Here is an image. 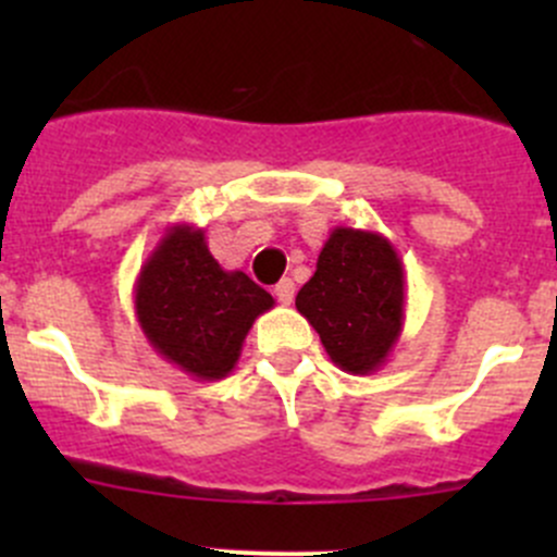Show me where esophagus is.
Segmentation results:
<instances>
[{"label":"esophagus","mask_w":557,"mask_h":557,"mask_svg":"<svg viewBox=\"0 0 557 557\" xmlns=\"http://www.w3.org/2000/svg\"><path fill=\"white\" fill-rule=\"evenodd\" d=\"M294 294H296V285H294V280H280L277 285H274V296H277V301L280 305H290V301H294Z\"/></svg>","instance_id":"1"}]
</instances>
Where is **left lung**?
<instances>
[{"instance_id": "8db88e82", "label": "left lung", "mask_w": 557, "mask_h": 557, "mask_svg": "<svg viewBox=\"0 0 557 557\" xmlns=\"http://www.w3.org/2000/svg\"><path fill=\"white\" fill-rule=\"evenodd\" d=\"M404 299V261L391 239L336 226L296 296V310L310 320L342 372L372 374L401 336Z\"/></svg>"}]
</instances>
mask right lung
Instances as JSON below:
<instances>
[{
  "label": "right lung",
  "instance_id": "right-lung-1",
  "mask_svg": "<svg viewBox=\"0 0 557 557\" xmlns=\"http://www.w3.org/2000/svg\"><path fill=\"white\" fill-rule=\"evenodd\" d=\"M274 299L245 272H226L205 228L174 223L134 283L139 329L164 361L196 380H223L239 361L247 331Z\"/></svg>",
  "mask_w": 557,
  "mask_h": 557
}]
</instances>
